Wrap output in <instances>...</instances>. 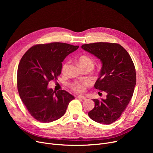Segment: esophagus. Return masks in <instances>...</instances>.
Wrapping results in <instances>:
<instances>
[{"instance_id": "obj_1", "label": "esophagus", "mask_w": 153, "mask_h": 153, "mask_svg": "<svg viewBox=\"0 0 153 153\" xmlns=\"http://www.w3.org/2000/svg\"><path fill=\"white\" fill-rule=\"evenodd\" d=\"M78 99H83V100H86V97H84L82 95H78L77 97Z\"/></svg>"}]
</instances>
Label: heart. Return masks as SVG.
<instances>
[{"label":"heart","instance_id":"heart-1","mask_svg":"<svg viewBox=\"0 0 153 153\" xmlns=\"http://www.w3.org/2000/svg\"><path fill=\"white\" fill-rule=\"evenodd\" d=\"M77 61L79 63L80 65L82 68L86 67H92L94 66V62L92 58H91L90 56L87 55H82L79 56L77 59ZM69 62H65L62 66L61 71L62 73H66L68 67ZM89 85V82L88 81H82V82H72L71 85V89L74 91L76 92H83L85 90V87Z\"/></svg>","mask_w":153,"mask_h":153}]
</instances>
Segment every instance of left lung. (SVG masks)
<instances>
[{"instance_id": "obj_1", "label": "left lung", "mask_w": 153, "mask_h": 153, "mask_svg": "<svg viewBox=\"0 0 153 153\" xmlns=\"http://www.w3.org/2000/svg\"><path fill=\"white\" fill-rule=\"evenodd\" d=\"M81 48L100 59L102 67L94 87L107 93L105 99H93L95 107L88 115L96 122L109 125L120 117L132 97L136 82L134 63L117 43H94Z\"/></svg>"}]
</instances>
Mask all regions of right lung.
Here are the masks:
<instances>
[{
    "label": "right lung",
    "mask_w": 153,
    "mask_h": 153,
    "mask_svg": "<svg viewBox=\"0 0 153 153\" xmlns=\"http://www.w3.org/2000/svg\"><path fill=\"white\" fill-rule=\"evenodd\" d=\"M79 47L59 42L39 44L22 56L17 70V89L29 113L38 122L49 123L60 118L74 99L66 91L49 89L48 84L58 79L62 62Z\"/></svg>",
    "instance_id": "obj_1"
}]
</instances>
